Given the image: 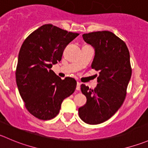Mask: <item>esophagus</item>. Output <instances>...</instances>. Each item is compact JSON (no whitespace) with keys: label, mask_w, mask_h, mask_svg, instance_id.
Returning <instances> with one entry per match:
<instances>
[{"label":"esophagus","mask_w":148,"mask_h":148,"mask_svg":"<svg viewBox=\"0 0 148 148\" xmlns=\"http://www.w3.org/2000/svg\"><path fill=\"white\" fill-rule=\"evenodd\" d=\"M80 84H81V83L80 82H77V87H76V90H80Z\"/></svg>","instance_id":"34e87169"}]
</instances>
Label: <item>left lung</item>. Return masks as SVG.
<instances>
[{
	"label": "left lung",
	"mask_w": 148,
	"mask_h": 148,
	"mask_svg": "<svg viewBox=\"0 0 148 148\" xmlns=\"http://www.w3.org/2000/svg\"><path fill=\"white\" fill-rule=\"evenodd\" d=\"M82 37L95 50L91 67L99 76L94 90L81 84L87 102L78 112L83 121L95 125L109 119L124 103L132 76L130 56L125 42L111 32H93Z\"/></svg>",
	"instance_id": "1"
}]
</instances>
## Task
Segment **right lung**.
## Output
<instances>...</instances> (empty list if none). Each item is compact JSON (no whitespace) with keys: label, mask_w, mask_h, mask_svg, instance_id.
I'll return each instance as SVG.
<instances>
[{"label":"right lung","mask_w":148,"mask_h":148,"mask_svg":"<svg viewBox=\"0 0 148 148\" xmlns=\"http://www.w3.org/2000/svg\"><path fill=\"white\" fill-rule=\"evenodd\" d=\"M78 35L48 24L34 30L23 42L16 80L26 108L36 118L50 120L56 116L63 100L75 90L74 79H61L51 68L61 61L66 47Z\"/></svg>","instance_id":"add662e5"}]
</instances>
